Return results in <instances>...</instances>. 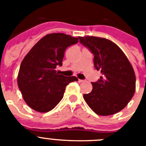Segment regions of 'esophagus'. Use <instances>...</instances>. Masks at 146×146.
<instances>
[{
	"label": "esophagus",
	"mask_w": 146,
	"mask_h": 146,
	"mask_svg": "<svg viewBox=\"0 0 146 146\" xmlns=\"http://www.w3.org/2000/svg\"><path fill=\"white\" fill-rule=\"evenodd\" d=\"M84 80H80V79H79V82H84Z\"/></svg>",
	"instance_id": "obj_1"
}]
</instances>
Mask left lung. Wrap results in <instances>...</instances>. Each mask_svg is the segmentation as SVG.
<instances>
[{"label": "left lung", "instance_id": "obj_1", "mask_svg": "<svg viewBox=\"0 0 146 146\" xmlns=\"http://www.w3.org/2000/svg\"><path fill=\"white\" fill-rule=\"evenodd\" d=\"M79 39L94 54V67L102 74L98 81L91 82L92 91L83 95L85 101L100 115L121 111L135 92L136 77L130 62L123 51L107 38L80 36Z\"/></svg>", "mask_w": 146, "mask_h": 146}]
</instances>
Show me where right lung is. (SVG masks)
Returning a JSON list of instances; mask_svg holds the SVG:
<instances>
[{
    "label": "right lung",
    "instance_id": "right-lung-1",
    "mask_svg": "<svg viewBox=\"0 0 146 146\" xmlns=\"http://www.w3.org/2000/svg\"><path fill=\"white\" fill-rule=\"evenodd\" d=\"M79 38L62 33H50L37 42L23 60L17 84L30 108L40 113L52 110L60 102L74 76L66 77L56 71L61 66L66 49L77 44Z\"/></svg>",
    "mask_w": 146,
    "mask_h": 146
}]
</instances>
